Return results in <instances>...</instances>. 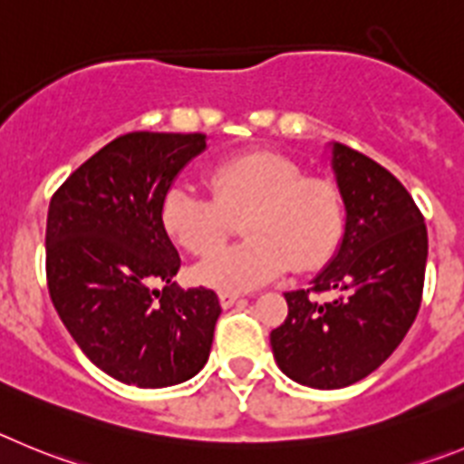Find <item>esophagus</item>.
<instances>
[{
	"label": "esophagus",
	"mask_w": 464,
	"mask_h": 464,
	"mask_svg": "<svg viewBox=\"0 0 464 464\" xmlns=\"http://www.w3.org/2000/svg\"><path fill=\"white\" fill-rule=\"evenodd\" d=\"M242 295L237 294H228V291H224V294H219V303H222L224 310H228V307H233L236 303H240Z\"/></svg>",
	"instance_id": "obj_1"
}]
</instances>
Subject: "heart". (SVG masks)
Instances as JSON below:
<instances>
[{"instance_id": "heart-1", "label": "heart", "mask_w": 464, "mask_h": 464, "mask_svg": "<svg viewBox=\"0 0 464 464\" xmlns=\"http://www.w3.org/2000/svg\"><path fill=\"white\" fill-rule=\"evenodd\" d=\"M212 198L173 187L161 203V224L191 256H209L246 217L248 240L213 255L194 277L217 291L242 294L273 282L289 268H324L340 249L346 206L340 187L307 175L298 161L270 150H254L219 161L206 175Z\"/></svg>"}]
</instances>
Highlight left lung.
<instances>
[{"label":"left lung","mask_w":464,"mask_h":464,"mask_svg":"<svg viewBox=\"0 0 464 464\" xmlns=\"http://www.w3.org/2000/svg\"><path fill=\"white\" fill-rule=\"evenodd\" d=\"M333 170L346 206V231L310 289L284 294L289 316L270 333L279 370L310 388H344L398 349L420 307L428 231L402 182L383 166L333 145ZM335 290L319 304L314 294Z\"/></svg>","instance_id":"8db88e82"}]
</instances>
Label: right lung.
Segmentation results:
<instances>
[{"instance_id": "obj_1", "label": "right lung", "mask_w": 464, "mask_h": 464, "mask_svg": "<svg viewBox=\"0 0 464 464\" xmlns=\"http://www.w3.org/2000/svg\"><path fill=\"white\" fill-rule=\"evenodd\" d=\"M203 150V133H124L50 198V300L82 353L129 386H175L210 356L222 304L212 289L175 286L180 254L161 224L164 196Z\"/></svg>"}]
</instances>
